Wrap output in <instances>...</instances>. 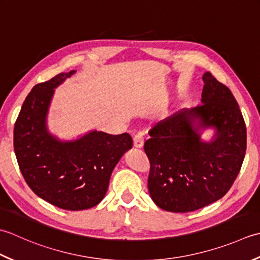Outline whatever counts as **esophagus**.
<instances>
[{"instance_id": "esophagus-1", "label": "esophagus", "mask_w": 260, "mask_h": 260, "mask_svg": "<svg viewBox=\"0 0 260 260\" xmlns=\"http://www.w3.org/2000/svg\"><path fill=\"white\" fill-rule=\"evenodd\" d=\"M134 147L137 149L144 147V134L142 132H138V134L134 138Z\"/></svg>"}]
</instances>
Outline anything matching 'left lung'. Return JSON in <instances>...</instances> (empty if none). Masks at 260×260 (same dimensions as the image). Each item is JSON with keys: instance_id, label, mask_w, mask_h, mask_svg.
Wrapping results in <instances>:
<instances>
[{"instance_id": "left-lung-1", "label": "left lung", "mask_w": 260, "mask_h": 260, "mask_svg": "<svg viewBox=\"0 0 260 260\" xmlns=\"http://www.w3.org/2000/svg\"><path fill=\"white\" fill-rule=\"evenodd\" d=\"M202 78V104L161 120L145 142L149 194L169 212H192L223 198L245 158L246 124L235 96L211 73ZM206 128L216 130L210 142L200 138Z\"/></svg>"}]
</instances>
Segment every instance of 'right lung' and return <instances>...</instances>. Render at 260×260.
<instances>
[{"label":"right lung","instance_id":"add662e5","mask_svg":"<svg viewBox=\"0 0 260 260\" xmlns=\"http://www.w3.org/2000/svg\"><path fill=\"white\" fill-rule=\"evenodd\" d=\"M76 71L37 84L19 113L13 145L20 171L35 194L70 211L86 210L102 201L111 174L132 148L128 134L89 131L75 140H60L47 128L55 88Z\"/></svg>","mask_w":260,"mask_h":260}]
</instances>
